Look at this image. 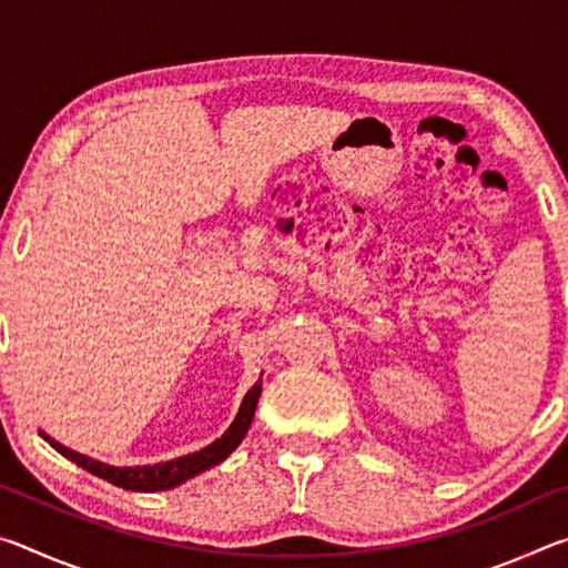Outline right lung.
<instances>
[{
  "label": "right lung",
  "mask_w": 568,
  "mask_h": 568,
  "mask_svg": "<svg viewBox=\"0 0 568 568\" xmlns=\"http://www.w3.org/2000/svg\"><path fill=\"white\" fill-rule=\"evenodd\" d=\"M261 390H263V383L257 381L253 388L245 393L243 398V406H240L237 416L233 420V426H230L223 436H220L215 444H210L207 448L197 450V454H190V456H182L175 460H165V464H155V466H134V468H114L108 464H100V460L88 458L82 454H74V450L64 448L62 444H57L50 436H44L50 440V446L54 450H60L64 458H70L72 464H77L84 470H90V474L100 476L104 480H110V484L120 486V488H128V491H168V488L182 484V480H187L192 476L203 474V470L217 466L220 460H225L233 450L240 446V440L245 438L250 423H253L255 416V406H257V398H261Z\"/></svg>",
  "instance_id": "add662e5"
}]
</instances>
